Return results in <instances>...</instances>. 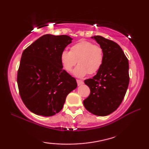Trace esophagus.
I'll list each match as a JSON object with an SVG mask.
<instances>
[{"mask_svg": "<svg viewBox=\"0 0 149 149\" xmlns=\"http://www.w3.org/2000/svg\"><path fill=\"white\" fill-rule=\"evenodd\" d=\"M77 84H78V85H81L83 84V81L81 80H79V79H77Z\"/></svg>", "mask_w": 149, "mask_h": 149, "instance_id": "1", "label": "esophagus"}]
</instances>
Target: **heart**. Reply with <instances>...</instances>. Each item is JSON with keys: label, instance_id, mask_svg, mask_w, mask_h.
<instances>
[{"label": "heart", "instance_id": "obj_1", "mask_svg": "<svg viewBox=\"0 0 149 149\" xmlns=\"http://www.w3.org/2000/svg\"><path fill=\"white\" fill-rule=\"evenodd\" d=\"M60 61L63 68L68 72H71L78 62L73 74L81 78L87 73L94 74L100 70L104 61V53L100 45L81 40L71 47L70 52L63 51L60 54Z\"/></svg>", "mask_w": 149, "mask_h": 149}]
</instances>
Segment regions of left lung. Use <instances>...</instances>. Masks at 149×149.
I'll return each instance as SVG.
<instances>
[{"label": "left lung", "instance_id": "8db88e82", "mask_svg": "<svg viewBox=\"0 0 149 149\" xmlns=\"http://www.w3.org/2000/svg\"><path fill=\"white\" fill-rule=\"evenodd\" d=\"M104 53V61L92 79L85 80L90 94L83 101L85 109L97 116H107L117 109L129 85V62L120 46L101 36L91 37Z\"/></svg>", "mask_w": 149, "mask_h": 149}]
</instances>
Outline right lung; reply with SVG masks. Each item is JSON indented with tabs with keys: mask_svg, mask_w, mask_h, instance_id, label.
<instances>
[{
	"mask_svg": "<svg viewBox=\"0 0 149 149\" xmlns=\"http://www.w3.org/2000/svg\"><path fill=\"white\" fill-rule=\"evenodd\" d=\"M72 38L45 34L22 53L17 85L26 107L37 115L50 117L62 109L66 96L77 83L63 70L60 54Z\"/></svg>",
	"mask_w": 149,
	"mask_h": 149,
	"instance_id": "obj_1",
	"label": "right lung"
}]
</instances>
